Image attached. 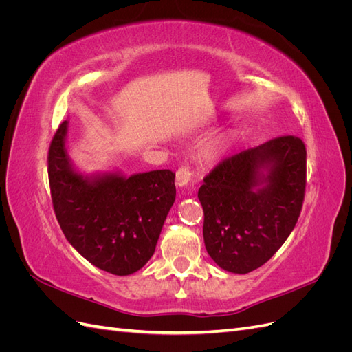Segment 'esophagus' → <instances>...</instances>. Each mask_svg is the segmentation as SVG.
Returning <instances> with one entry per match:
<instances>
[{
    "mask_svg": "<svg viewBox=\"0 0 352 352\" xmlns=\"http://www.w3.org/2000/svg\"><path fill=\"white\" fill-rule=\"evenodd\" d=\"M192 177V170L188 166H180L176 172V185L177 186H185Z\"/></svg>",
    "mask_w": 352,
    "mask_h": 352,
    "instance_id": "esophagus-1",
    "label": "esophagus"
}]
</instances>
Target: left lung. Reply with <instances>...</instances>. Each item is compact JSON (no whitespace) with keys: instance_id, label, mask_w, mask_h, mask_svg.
<instances>
[{"instance_id":"obj_1","label":"left lung","mask_w":352,"mask_h":352,"mask_svg":"<svg viewBox=\"0 0 352 352\" xmlns=\"http://www.w3.org/2000/svg\"><path fill=\"white\" fill-rule=\"evenodd\" d=\"M305 185V144L292 135L221 160L198 190L210 257L232 273L261 267L294 230Z\"/></svg>"}]
</instances>
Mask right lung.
Instances as JSON below:
<instances>
[{
	"mask_svg": "<svg viewBox=\"0 0 352 352\" xmlns=\"http://www.w3.org/2000/svg\"><path fill=\"white\" fill-rule=\"evenodd\" d=\"M67 122L52 136L48 179L52 207L67 241L98 269L132 274L153 257L176 198L172 170L89 180L72 168L65 148Z\"/></svg>",
	"mask_w": 352,
	"mask_h": 352,
	"instance_id": "add662e5",
	"label": "right lung"
}]
</instances>
